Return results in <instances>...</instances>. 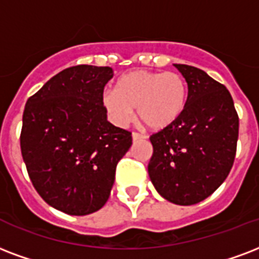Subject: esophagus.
Instances as JSON below:
<instances>
[{
  "label": "esophagus",
  "mask_w": 259,
  "mask_h": 259,
  "mask_svg": "<svg viewBox=\"0 0 259 259\" xmlns=\"http://www.w3.org/2000/svg\"><path fill=\"white\" fill-rule=\"evenodd\" d=\"M132 137H133L134 141H137V140H144V138H145V136H143V134H140V133H136V132H134V133L132 134Z\"/></svg>",
  "instance_id": "1"
}]
</instances>
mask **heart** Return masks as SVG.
I'll return each instance as SVG.
<instances>
[{
  "mask_svg": "<svg viewBox=\"0 0 259 259\" xmlns=\"http://www.w3.org/2000/svg\"><path fill=\"white\" fill-rule=\"evenodd\" d=\"M187 100L186 80L177 72L133 70L116 81L115 91L102 96L116 125L126 126L137 108L138 119L152 130L164 129L182 115Z\"/></svg>",
  "mask_w": 259,
  "mask_h": 259,
  "instance_id": "b5f03b06",
  "label": "heart"
}]
</instances>
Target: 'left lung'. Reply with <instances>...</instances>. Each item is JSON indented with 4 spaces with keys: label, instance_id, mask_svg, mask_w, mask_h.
I'll return each mask as SVG.
<instances>
[{
    "label": "left lung",
    "instance_id": "obj_1",
    "mask_svg": "<svg viewBox=\"0 0 259 259\" xmlns=\"http://www.w3.org/2000/svg\"><path fill=\"white\" fill-rule=\"evenodd\" d=\"M187 82L182 115L152 134L148 172L157 193L177 205L205 200L228 177L239 136V116L226 87L204 70L175 64Z\"/></svg>",
    "mask_w": 259,
    "mask_h": 259
}]
</instances>
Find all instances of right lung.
<instances>
[{
	"label": "right lung",
	"mask_w": 259,
	"mask_h": 259,
	"mask_svg": "<svg viewBox=\"0 0 259 259\" xmlns=\"http://www.w3.org/2000/svg\"><path fill=\"white\" fill-rule=\"evenodd\" d=\"M108 66L59 72L27 100L21 155L35 190L53 208L85 216L107 202L132 133L107 121L102 96Z\"/></svg>",
	"instance_id": "1"
}]
</instances>
